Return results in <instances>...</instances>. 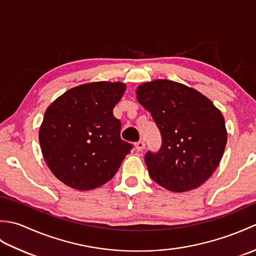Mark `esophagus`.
Listing matches in <instances>:
<instances>
[{"mask_svg": "<svg viewBox=\"0 0 256 256\" xmlns=\"http://www.w3.org/2000/svg\"><path fill=\"white\" fill-rule=\"evenodd\" d=\"M135 148H136L138 152L143 150L145 148V143L143 142V140H138V142L135 143Z\"/></svg>", "mask_w": 256, "mask_h": 256, "instance_id": "esophagus-1", "label": "esophagus"}]
</instances>
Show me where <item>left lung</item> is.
Masks as SVG:
<instances>
[{"mask_svg":"<svg viewBox=\"0 0 256 256\" xmlns=\"http://www.w3.org/2000/svg\"><path fill=\"white\" fill-rule=\"evenodd\" d=\"M136 96L162 134L160 150L145 155L150 178L174 192L201 186L226 148L222 113L197 90L170 80L140 84Z\"/></svg>","mask_w":256,"mask_h":256,"instance_id":"8db88e82","label":"left lung"}]
</instances>
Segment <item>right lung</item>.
<instances>
[{
  "label": "right lung",
  "mask_w": 256,
  "mask_h": 256,
  "mask_svg": "<svg viewBox=\"0 0 256 256\" xmlns=\"http://www.w3.org/2000/svg\"><path fill=\"white\" fill-rule=\"evenodd\" d=\"M124 91L122 82L86 84L48 106L40 144L47 166L64 184L78 190L102 186L133 148L120 136L121 121L113 116Z\"/></svg>",
  "instance_id": "right-lung-1"
}]
</instances>
